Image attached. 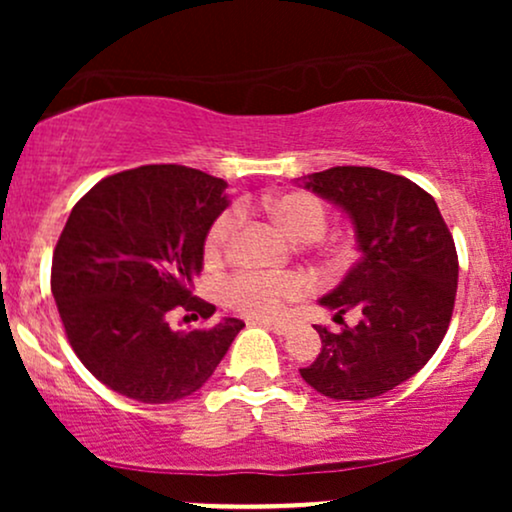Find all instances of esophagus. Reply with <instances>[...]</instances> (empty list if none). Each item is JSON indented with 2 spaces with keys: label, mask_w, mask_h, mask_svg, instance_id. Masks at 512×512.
<instances>
[{
  "label": "esophagus",
  "mask_w": 512,
  "mask_h": 512,
  "mask_svg": "<svg viewBox=\"0 0 512 512\" xmlns=\"http://www.w3.org/2000/svg\"><path fill=\"white\" fill-rule=\"evenodd\" d=\"M264 325H267L274 334H289L293 330L291 322H286V320H272V322H264Z\"/></svg>",
  "instance_id": "1"
}]
</instances>
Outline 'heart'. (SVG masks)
I'll list each match as a JSON object with an SVG mask.
<instances>
[{"instance_id": "obj_1", "label": "heart", "mask_w": 512, "mask_h": 512, "mask_svg": "<svg viewBox=\"0 0 512 512\" xmlns=\"http://www.w3.org/2000/svg\"><path fill=\"white\" fill-rule=\"evenodd\" d=\"M269 214L293 240H317L325 233L327 214L325 202L310 192H286L267 202ZM245 221L243 207H228L216 216L204 238L207 257H219L231 248L233 238ZM310 289L308 279L298 272L267 274V272H236L221 281V298L228 308L250 317H269L279 313L286 301H296Z\"/></svg>"}]
</instances>
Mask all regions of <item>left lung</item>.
Wrapping results in <instances>:
<instances>
[{
  "label": "left lung",
  "mask_w": 512,
  "mask_h": 512,
  "mask_svg": "<svg viewBox=\"0 0 512 512\" xmlns=\"http://www.w3.org/2000/svg\"><path fill=\"white\" fill-rule=\"evenodd\" d=\"M305 190L351 219L361 260L320 305L361 310L356 327L315 325L322 351L303 380L332 399H373L426 366L448 332L457 293V250L436 199L402 175L337 166L303 175Z\"/></svg>",
  "instance_id": "1"
}]
</instances>
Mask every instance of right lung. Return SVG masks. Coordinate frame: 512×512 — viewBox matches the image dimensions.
I'll use <instances>...</instances> for the list:
<instances>
[{"mask_svg":"<svg viewBox=\"0 0 512 512\" xmlns=\"http://www.w3.org/2000/svg\"><path fill=\"white\" fill-rule=\"evenodd\" d=\"M226 182L185 166L108 175L76 202L52 252V296L79 361L129 399L168 404L211 378L245 322L173 330L170 310L214 315L192 296Z\"/></svg>","mask_w":512,"mask_h":512,"instance_id":"obj_1","label":"right lung"}]
</instances>
